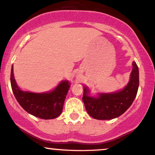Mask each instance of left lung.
<instances>
[{
  "instance_id": "left-lung-1",
  "label": "left lung",
  "mask_w": 155,
  "mask_h": 155,
  "mask_svg": "<svg viewBox=\"0 0 155 155\" xmlns=\"http://www.w3.org/2000/svg\"><path fill=\"white\" fill-rule=\"evenodd\" d=\"M130 79L127 85L118 92L98 93V96H89L88 87H84L82 101L87 113L98 120H110L124 113L132 105L137 95L139 86L138 67L132 62Z\"/></svg>"
}]
</instances>
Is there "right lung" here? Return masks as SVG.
I'll return each mask as SVG.
<instances>
[{
	"label": "right lung",
	"instance_id": "right-lung-1",
	"mask_svg": "<svg viewBox=\"0 0 155 155\" xmlns=\"http://www.w3.org/2000/svg\"><path fill=\"white\" fill-rule=\"evenodd\" d=\"M11 86L15 98L27 113L42 119L57 118L62 112L63 105L70 88L68 81H62L52 91L36 93L23 91L15 81L13 66L11 71Z\"/></svg>",
	"mask_w": 155,
	"mask_h": 155
}]
</instances>
